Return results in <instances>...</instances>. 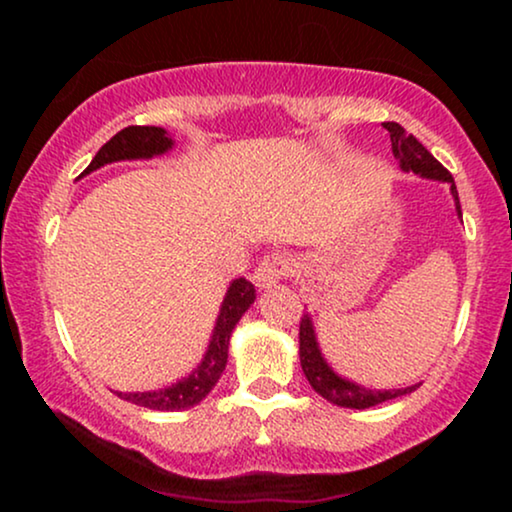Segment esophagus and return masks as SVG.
I'll return each instance as SVG.
<instances>
[{"label":"esophagus","mask_w":512,"mask_h":512,"mask_svg":"<svg viewBox=\"0 0 512 512\" xmlns=\"http://www.w3.org/2000/svg\"><path fill=\"white\" fill-rule=\"evenodd\" d=\"M293 272H296V258L291 254H286V251H272L263 258L261 263H258V268L254 270V284L258 289H270V286H275L279 279H286L291 277Z\"/></svg>","instance_id":"esophagus-1"}]
</instances>
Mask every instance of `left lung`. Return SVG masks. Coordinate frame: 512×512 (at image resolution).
<instances>
[{"label": "left lung", "mask_w": 512, "mask_h": 512, "mask_svg": "<svg viewBox=\"0 0 512 512\" xmlns=\"http://www.w3.org/2000/svg\"><path fill=\"white\" fill-rule=\"evenodd\" d=\"M382 125L389 130L391 151H394V158L401 163V170L422 174V177H426V179L447 181V184H450V191L454 195V202H457V212L461 216L459 193H457V186H454L452 174L447 172L429 151H426V146L419 142L417 137L408 135L401 125L398 123H382ZM300 366H303V373L307 377V382L312 384V389L317 391L319 396H324L326 401L342 405V408L366 410V408H373V405H377V403L391 401V398L405 396V394H410V391L417 389V384H415V387H408V389L373 391V389L359 387V384H354L349 380H342L340 375H335L333 370L328 368L324 356H321L317 338H314L312 321L307 314H303V319H300Z\"/></svg>", "instance_id": "left-lung-1"}]
</instances>
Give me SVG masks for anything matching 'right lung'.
<instances>
[{"label":"right lung","mask_w":512,"mask_h":512,"mask_svg":"<svg viewBox=\"0 0 512 512\" xmlns=\"http://www.w3.org/2000/svg\"><path fill=\"white\" fill-rule=\"evenodd\" d=\"M172 149V137H167L163 128H156V125H128L121 132H116L114 137L109 139L107 144L102 146L100 151L95 153V158L90 160L86 172L90 174L97 167L116 163V160H135V158H153ZM256 289L254 284L247 282V279L240 277L230 284V289L223 298L219 319H216L212 342H209V349L205 359L198 368L193 370L186 380H181L172 387L160 389V391H137V394H123V391H116L118 398L123 401L142 405V408L149 410H186L191 405H198L202 398H205L209 391L214 389V384L219 382V377L226 368L228 361V342L230 333L244 312L249 310V305L254 303Z\"/></svg>","instance_id":"add662e5"}]
</instances>
